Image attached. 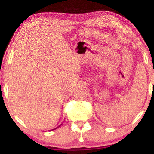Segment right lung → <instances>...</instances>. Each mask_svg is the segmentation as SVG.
I'll list each match as a JSON object with an SVG mask.
<instances>
[{
  "instance_id": "add662e5",
  "label": "right lung",
  "mask_w": 154,
  "mask_h": 154,
  "mask_svg": "<svg viewBox=\"0 0 154 154\" xmlns=\"http://www.w3.org/2000/svg\"><path fill=\"white\" fill-rule=\"evenodd\" d=\"M59 126H60V125ZM57 129V128H55V129ZM54 129H52V130H54Z\"/></svg>"
}]
</instances>
